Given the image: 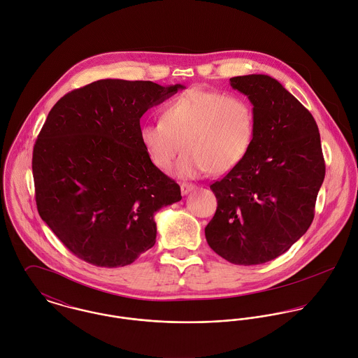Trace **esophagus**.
I'll list each match as a JSON object with an SVG mask.
<instances>
[{"instance_id":"esophagus-1","label":"esophagus","mask_w":358,"mask_h":358,"mask_svg":"<svg viewBox=\"0 0 358 358\" xmlns=\"http://www.w3.org/2000/svg\"><path fill=\"white\" fill-rule=\"evenodd\" d=\"M194 189H196V186L192 185V183H182V185H180V192H182L183 196H186L187 193H190V192L194 190Z\"/></svg>"}]
</instances>
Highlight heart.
<instances>
[{
	"label": "heart",
	"instance_id": "obj_1",
	"mask_svg": "<svg viewBox=\"0 0 358 358\" xmlns=\"http://www.w3.org/2000/svg\"><path fill=\"white\" fill-rule=\"evenodd\" d=\"M141 142L154 165L166 171L182 148L176 172L182 178L224 173L250 152L255 136V111L236 94L189 90L166 103L161 121L141 127Z\"/></svg>",
	"mask_w": 358,
	"mask_h": 358
}]
</instances>
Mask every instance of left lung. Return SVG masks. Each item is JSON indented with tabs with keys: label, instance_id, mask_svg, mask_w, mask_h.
<instances>
[{
	"label": "left lung",
	"instance_id": "obj_1",
	"mask_svg": "<svg viewBox=\"0 0 358 358\" xmlns=\"http://www.w3.org/2000/svg\"><path fill=\"white\" fill-rule=\"evenodd\" d=\"M254 104L255 136L245 158L210 185L217 208L208 245L234 264H262L287 252L310 227L325 176L311 113L264 74L230 78Z\"/></svg>",
	"mask_w": 358,
	"mask_h": 358
}]
</instances>
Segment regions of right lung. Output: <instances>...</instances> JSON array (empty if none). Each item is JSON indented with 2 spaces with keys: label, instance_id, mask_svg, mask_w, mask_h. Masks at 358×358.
<instances>
[{
  "label": "right lung",
  "instance_id": "1",
  "mask_svg": "<svg viewBox=\"0 0 358 358\" xmlns=\"http://www.w3.org/2000/svg\"><path fill=\"white\" fill-rule=\"evenodd\" d=\"M99 80L52 107L33 150L41 219L77 257L99 267L135 262L155 244L154 213L182 200L141 142V117L183 90Z\"/></svg>",
  "mask_w": 358,
  "mask_h": 358
}]
</instances>
